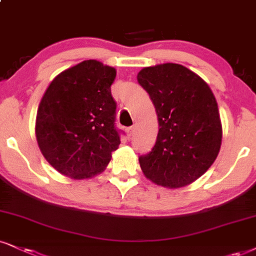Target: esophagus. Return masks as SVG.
Returning <instances> with one entry per match:
<instances>
[{
    "label": "esophagus",
    "instance_id": "obj_1",
    "mask_svg": "<svg viewBox=\"0 0 256 256\" xmlns=\"http://www.w3.org/2000/svg\"><path fill=\"white\" fill-rule=\"evenodd\" d=\"M134 132H135V128H134V127L128 128V129H127V136H128L129 138H130L134 135Z\"/></svg>",
    "mask_w": 256,
    "mask_h": 256
}]
</instances>
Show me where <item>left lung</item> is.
<instances>
[{
  "label": "left lung",
  "mask_w": 256,
  "mask_h": 256,
  "mask_svg": "<svg viewBox=\"0 0 256 256\" xmlns=\"http://www.w3.org/2000/svg\"><path fill=\"white\" fill-rule=\"evenodd\" d=\"M138 82L150 94L159 122L156 142L138 158L147 179L166 188L190 185L220 153L222 123L210 86L173 62L144 68Z\"/></svg>",
  "instance_id": "obj_1"
}]
</instances>
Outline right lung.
<instances>
[{"label":"right lung","instance_id":"right-lung-1","mask_svg":"<svg viewBox=\"0 0 256 256\" xmlns=\"http://www.w3.org/2000/svg\"><path fill=\"white\" fill-rule=\"evenodd\" d=\"M112 66L94 59L62 71L38 108L36 136L41 153L60 174L82 180L106 170L121 144L115 128Z\"/></svg>","mask_w":256,"mask_h":256}]
</instances>
